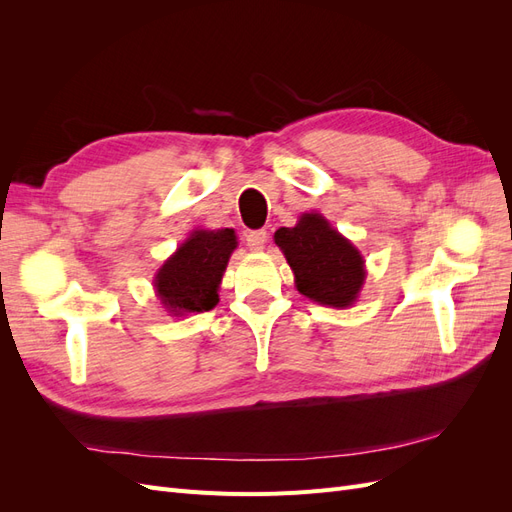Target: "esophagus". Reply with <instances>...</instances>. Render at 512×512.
<instances>
[{
	"label": "esophagus",
	"mask_w": 512,
	"mask_h": 512,
	"mask_svg": "<svg viewBox=\"0 0 512 512\" xmlns=\"http://www.w3.org/2000/svg\"><path fill=\"white\" fill-rule=\"evenodd\" d=\"M267 239H269V232L267 230H252L250 235L245 237L247 247H250V250H254V252H260L262 247H265Z\"/></svg>",
	"instance_id": "obj_1"
}]
</instances>
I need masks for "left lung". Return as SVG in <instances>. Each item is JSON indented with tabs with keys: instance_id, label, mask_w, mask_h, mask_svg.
I'll use <instances>...</instances> for the list:
<instances>
[{
	"instance_id": "8db88e82",
	"label": "left lung",
	"mask_w": 512,
	"mask_h": 512,
	"mask_svg": "<svg viewBox=\"0 0 512 512\" xmlns=\"http://www.w3.org/2000/svg\"><path fill=\"white\" fill-rule=\"evenodd\" d=\"M273 239L294 273V286L307 299L342 309L359 299L365 260L320 213H303L297 226L280 228Z\"/></svg>"
}]
</instances>
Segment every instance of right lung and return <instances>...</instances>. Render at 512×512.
Masks as SVG:
<instances>
[{
  "label": "right lung",
  "mask_w": 512,
  "mask_h": 512,
  "mask_svg": "<svg viewBox=\"0 0 512 512\" xmlns=\"http://www.w3.org/2000/svg\"><path fill=\"white\" fill-rule=\"evenodd\" d=\"M235 247L237 237L232 228L194 230L153 280L166 312L188 316L218 305V288Z\"/></svg>",
  "instance_id": "1"
}]
</instances>
